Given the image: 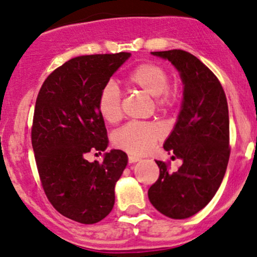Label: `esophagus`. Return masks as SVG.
<instances>
[{"mask_svg":"<svg viewBox=\"0 0 257 257\" xmlns=\"http://www.w3.org/2000/svg\"><path fill=\"white\" fill-rule=\"evenodd\" d=\"M141 159L138 157H135V155H128V163H137V161H140Z\"/></svg>","mask_w":257,"mask_h":257,"instance_id":"esophagus-1","label":"esophagus"}]
</instances>
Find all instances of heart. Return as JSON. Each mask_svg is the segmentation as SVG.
Instances as JSON below:
<instances>
[{
    "instance_id": "heart-1",
    "label": "heart",
    "mask_w": 257,
    "mask_h": 257,
    "mask_svg": "<svg viewBox=\"0 0 257 257\" xmlns=\"http://www.w3.org/2000/svg\"><path fill=\"white\" fill-rule=\"evenodd\" d=\"M130 88L141 90L154 99L158 111H169L180 103V91L169 85V73L155 63H141L135 66L125 79ZM97 108L106 122L115 123L121 119V94L111 83L103 86L98 94ZM164 132L159 126L149 122H128L114 134L117 148L132 155H143L151 152Z\"/></svg>"
}]
</instances>
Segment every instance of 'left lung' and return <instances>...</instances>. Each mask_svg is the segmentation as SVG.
I'll return each instance as SVG.
<instances>
[{
  "instance_id": "obj_1",
  "label": "left lung",
  "mask_w": 257,
  "mask_h": 257,
  "mask_svg": "<svg viewBox=\"0 0 257 257\" xmlns=\"http://www.w3.org/2000/svg\"><path fill=\"white\" fill-rule=\"evenodd\" d=\"M152 54L170 60L184 85L177 122L164 143V149L183 164L170 172L166 163L157 160L160 175L148 198L163 215L182 220L210 203L226 174L230 154L228 104L215 74L189 52Z\"/></svg>"
}]
</instances>
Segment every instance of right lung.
<instances>
[{
	"label": "right lung",
	"instance_id": "obj_1",
	"mask_svg": "<svg viewBox=\"0 0 257 257\" xmlns=\"http://www.w3.org/2000/svg\"><path fill=\"white\" fill-rule=\"evenodd\" d=\"M130 56L68 60L48 75L36 98L31 143L42 188L59 214L83 224L97 223L113 210L115 183L127 165L119 149L105 153L102 164L85 155L108 147L98 94Z\"/></svg>",
	"mask_w": 257,
	"mask_h": 257
}]
</instances>
